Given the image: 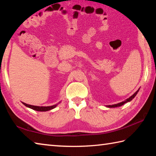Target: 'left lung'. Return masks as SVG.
Returning <instances> with one entry per match:
<instances>
[{
    "mask_svg": "<svg viewBox=\"0 0 156 156\" xmlns=\"http://www.w3.org/2000/svg\"><path fill=\"white\" fill-rule=\"evenodd\" d=\"M138 90H139V89H138V90H137L136 91V92L134 93V94H133V95L131 96V97H129V98H127V100H126L125 101H122V102L118 103V104H113V105H108V106H106L108 107V108H115V107H119V106H122V105H123L124 104H126V103H127V102H128V101H130L131 100H132V99H134V98H135V96L137 95Z\"/></svg>",
    "mask_w": 156,
    "mask_h": 156,
    "instance_id": "left-lung-1",
    "label": "left lung"
}]
</instances>
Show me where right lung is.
Listing matches in <instances>:
<instances>
[{
    "label": "right lung",
    "mask_w": 156,
    "mask_h": 156,
    "mask_svg": "<svg viewBox=\"0 0 156 156\" xmlns=\"http://www.w3.org/2000/svg\"><path fill=\"white\" fill-rule=\"evenodd\" d=\"M22 104H23L24 106H26L28 108H30L33 109L34 110H37V111H41V112H45V111H48V110H50L53 108H56V106L58 105V104H55V105L50 106H37L30 105V104H27L24 103V102H22Z\"/></svg>",
    "instance_id": "1"
}]
</instances>
